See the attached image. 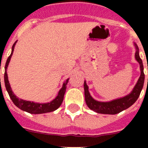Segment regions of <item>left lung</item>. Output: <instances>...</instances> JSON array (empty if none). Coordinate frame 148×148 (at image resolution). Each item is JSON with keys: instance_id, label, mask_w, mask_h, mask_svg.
Here are the masks:
<instances>
[{"instance_id": "1", "label": "left lung", "mask_w": 148, "mask_h": 148, "mask_svg": "<svg viewBox=\"0 0 148 148\" xmlns=\"http://www.w3.org/2000/svg\"><path fill=\"white\" fill-rule=\"evenodd\" d=\"M136 48L135 57L136 61L140 64L141 75L138 78V82L136 84L135 87L133 88V91L129 95H126L125 97L121 99H116V100L111 101L109 102H101L95 101L91 97L90 92L88 91V86L87 85L86 82L84 83V96H85V101L87 105L90 110L95 111L96 113H102V114H117L121 111L125 110L130 108L132 104L136 101L139 95L141 93L142 88H143L144 82H145V73H144V66L142 64V59L139 57L138 54V48L136 44H135Z\"/></svg>"}]
</instances>
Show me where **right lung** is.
Wrapping results in <instances>:
<instances>
[{
    "label": "right lung",
    "instance_id": "1",
    "mask_svg": "<svg viewBox=\"0 0 148 148\" xmlns=\"http://www.w3.org/2000/svg\"><path fill=\"white\" fill-rule=\"evenodd\" d=\"M16 42L14 43L12 46V53L9 57H8L7 60H6V65H5V73H4V82L5 86H6V89L7 90L9 95H10V99H12V102L15 104V106H17L18 108H20L21 110L23 111H26L27 113H32V114H40V113H49V112H53V111L56 110L58 109L61 106V103H62L63 100H64V96L65 92H66V84L69 81V79L66 81L63 84L62 88L58 92L57 97L52 101L50 103H47V104H38V103H34L31 102V101H28L23 100V99H19L17 98L15 95V94L13 93L10 87V83L8 81L7 73H6V69H7L8 64L10 61L11 56L12 55L13 50H14V47Z\"/></svg>",
    "mask_w": 148,
    "mask_h": 148
}]
</instances>
